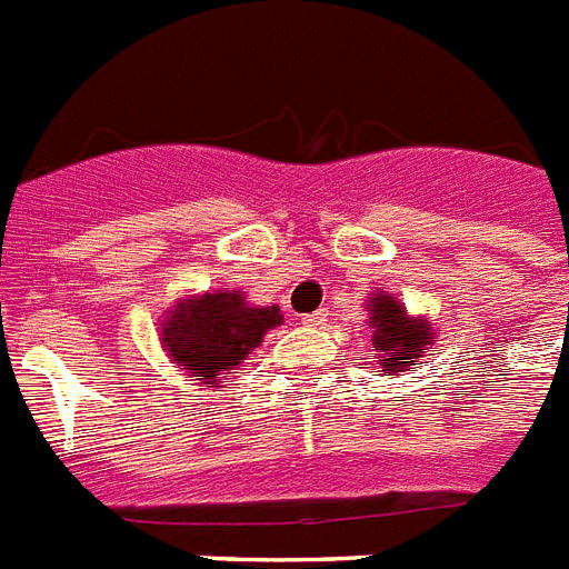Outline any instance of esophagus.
I'll return each mask as SVG.
<instances>
[{"label":"esophagus","instance_id":"esophagus-1","mask_svg":"<svg viewBox=\"0 0 569 569\" xmlns=\"http://www.w3.org/2000/svg\"><path fill=\"white\" fill-rule=\"evenodd\" d=\"M327 321V312L325 309H318V312H312V316H307L303 318V325L307 327H321Z\"/></svg>","mask_w":569,"mask_h":569}]
</instances>
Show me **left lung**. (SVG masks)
Returning a JSON list of instances; mask_svg holds the SVG:
<instances>
[{
	"label": "left lung",
	"mask_w": 569,
	"mask_h": 569,
	"mask_svg": "<svg viewBox=\"0 0 569 569\" xmlns=\"http://www.w3.org/2000/svg\"><path fill=\"white\" fill-rule=\"evenodd\" d=\"M368 327L377 350V365L382 377H403L412 365L429 357V348L436 345V327L427 316H409L403 300L389 292H371L368 303Z\"/></svg>",
	"instance_id": "8db88e82"
}]
</instances>
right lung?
I'll list each match as a JSON object with an SVG mask.
<instances>
[{
    "label": "right lung",
    "instance_id": "1",
    "mask_svg": "<svg viewBox=\"0 0 569 569\" xmlns=\"http://www.w3.org/2000/svg\"><path fill=\"white\" fill-rule=\"evenodd\" d=\"M280 325L283 312L277 303L257 307L239 289H216L174 300L157 336L166 357L192 386L216 391L233 380L248 353L262 345V336Z\"/></svg>",
    "mask_w": 569,
    "mask_h": 569
}]
</instances>
